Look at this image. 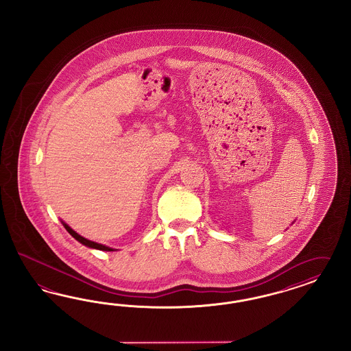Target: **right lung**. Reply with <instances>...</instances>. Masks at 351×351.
I'll return each instance as SVG.
<instances>
[{
  "instance_id": "obj_1",
  "label": "right lung",
  "mask_w": 351,
  "mask_h": 351,
  "mask_svg": "<svg viewBox=\"0 0 351 351\" xmlns=\"http://www.w3.org/2000/svg\"><path fill=\"white\" fill-rule=\"evenodd\" d=\"M62 223L64 225V228L66 229V232L71 234L73 238H75V241H78L80 243H82V245H86V247H88V248H94V250H100V251H117V250H114V248H110V247H108V245H100V243H96V242H93V241H88V239H86L84 238L82 235H80L78 233H75V230L68 225V223H64L62 221Z\"/></svg>"
}]
</instances>
